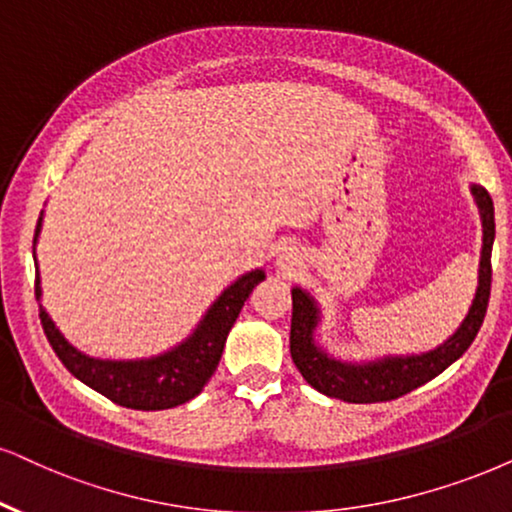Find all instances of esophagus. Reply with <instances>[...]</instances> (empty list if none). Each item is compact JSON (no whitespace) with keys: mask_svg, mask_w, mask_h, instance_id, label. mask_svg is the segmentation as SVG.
Wrapping results in <instances>:
<instances>
[{"mask_svg":"<svg viewBox=\"0 0 512 512\" xmlns=\"http://www.w3.org/2000/svg\"><path fill=\"white\" fill-rule=\"evenodd\" d=\"M295 264H300V255H297L295 248H286L281 252V257L276 260V267L283 271V274H290Z\"/></svg>","mask_w":512,"mask_h":512,"instance_id":"34e87169","label":"esophagus"}]
</instances>
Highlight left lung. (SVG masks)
<instances>
[{"label":"left lung","instance_id":"1","mask_svg":"<svg viewBox=\"0 0 512 512\" xmlns=\"http://www.w3.org/2000/svg\"><path fill=\"white\" fill-rule=\"evenodd\" d=\"M482 219V252L480 269H477V290L472 304L461 321V326L446 338L442 345L420 354H383L375 359H340L328 354L319 345V331L323 312L321 304L312 293L293 288V323H290V354L297 371L314 390L326 397L349 401V404H373V401H390L401 394L416 390L428 380L437 378L454 361L465 354V349L477 338L484 314H487L491 293V248H494L496 224L494 203L487 189L480 184H470Z\"/></svg>","mask_w":512,"mask_h":512}]
</instances>
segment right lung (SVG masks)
<instances>
[{
  "instance_id": "obj_1",
  "label": "right lung",
  "mask_w": 512,
  "mask_h": 512,
  "mask_svg": "<svg viewBox=\"0 0 512 512\" xmlns=\"http://www.w3.org/2000/svg\"><path fill=\"white\" fill-rule=\"evenodd\" d=\"M42 219L44 210L35 229V245L42 231ZM32 257H35V295L40 302V319L56 357L84 385L115 401V404L137 411L172 409V406L186 404L203 392L212 373L217 371L226 335L241 314L245 300L250 297L252 288L267 276L262 267L238 276L231 286H226L219 293L217 300L208 307V312L200 316L196 328L165 352L141 359H101L84 354L58 331L54 319L42 307L40 264H37L35 248H32Z\"/></svg>"
}]
</instances>
